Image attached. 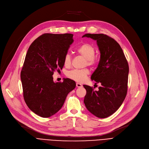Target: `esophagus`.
<instances>
[{
  "label": "esophagus",
  "instance_id": "1",
  "mask_svg": "<svg viewBox=\"0 0 149 149\" xmlns=\"http://www.w3.org/2000/svg\"><path fill=\"white\" fill-rule=\"evenodd\" d=\"M76 86H77V88H81V87L83 86L81 84L79 83H76Z\"/></svg>",
  "mask_w": 149,
  "mask_h": 149
}]
</instances>
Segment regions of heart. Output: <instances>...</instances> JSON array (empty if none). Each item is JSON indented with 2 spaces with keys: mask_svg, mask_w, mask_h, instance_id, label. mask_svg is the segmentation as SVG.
I'll list each match as a JSON object with an SVG mask.
<instances>
[{
  "mask_svg": "<svg viewBox=\"0 0 149 149\" xmlns=\"http://www.w3.org/2000/svg\"><path fill=\"white\" fill-rule=\"evenodd\" d=\"M77 52L86 58L88 65H92L95 63L94 56L96 50L93 45L89 43L83 44L77 48ZM63 62L65 66H70V63H71V57H70V54H66L65 55ZM89 73V70L86 69L81 70L74 69L68 72L67 76L70 79L77 82H83L86 79Z\"/></svg>",
  "mask_w": 149,
  "mask_h": 149,
  "instance_id": "1",
  "label": "heart"
}]
</instances>
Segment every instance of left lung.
Masks as SVG:
<instances>
[{"instance_id": "8db88e82", "label": "left lung", "mask_w": 149, "mask_h": 149, "mask_svg": "<svg viewBox=\"0 0 149 149\" xmlns=\"http://www.w3.org/2000/svg\"><path fill=\"white\" fill-rule=\"evenodd\" d=\"M82 37L97 41L100 59L91 80L101 84L98 91L83 85L86 90L84 103L92 114L105 118L118 110L126 98L128 63L120 45L113 38L103 34H86Z\"/></svg>"}]
</instances>
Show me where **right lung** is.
Segmentation results:
<instances>
[{
  "mask_svg": "<svg viewBox=\"0 0 149 149\" xmlns=\"http://www.w3.org/2000/svg\"><path fill=\"white\" fill-rule=\"evenodd\" d=\"M74 42L72 34H43L31 43L20 74L23 97L31 111L43 118L56 113L75 82H54L52 75L63 68L64 57Z\"/></svg>",
  "mask_w": 149,
  "mask_h": 149,
  "instance_id": "add662e5",
  "label": "right lung"
}]
</instances>
